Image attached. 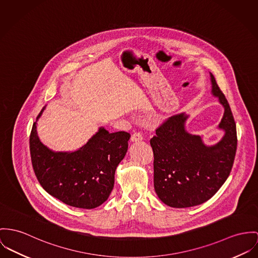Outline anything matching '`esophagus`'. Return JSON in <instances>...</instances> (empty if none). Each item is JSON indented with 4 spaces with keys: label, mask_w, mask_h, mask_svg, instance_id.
Returning <instances> with one entry per match:
<instances>
[{
    "label": "esophagus",
    "mask_w": 258,
    "mask_h": 258,
    "mask_svg": "<svg viewBox=\"0 0 258 258\" xmlns=\"http://www.w3.org/2000/svg\"><path fill=\"white\" fill-rule=\"evenodd\" d=\"M142 135L140 133H135L133 136H132V141H140L142 140Z\"/></svg>",
    "instance_id": "esophagus-1"
}]
</instances>
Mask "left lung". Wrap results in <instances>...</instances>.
<instances>
[{"instance_id":"obj_1","label":"left lung","mask_w":258,"mask_h":258,"mask_svg":"<svg viewBox=\"0 0 258 258\" xmlns=\"http://www.w3.org/2000/svg\"><path fill=\"white\" fill-rule=\"evenodd\" d=\"M212 94L224 107L218 127L225 132L217 144L207 146L201 137L185 131L184 113L165 120L150 139L154 154V188L159 199L174 208L199 205L211 199L229 177L237 151V128L230 105L210 73Z\"/></svg>"}]
</instances>
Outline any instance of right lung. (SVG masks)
I'll use <instances>...</instances> for the list:
<instances>
[{"mask_svg": "<svg viewBox=\"0 0 258 258\" xmlns=\"http://www.w3.org/2000/svg\"><path fill=\"white\" fill-rule=\"evenodd\" d=\"M45 107L41 110L37 119ZM32 125L29 147L32 167L41 186L52 197L77 208L92 209L104 203L111 194L115 172L123 159L131 135L110 134L104 127L80 149L55 152L45 146Z\"/></svg>", "mask_w": 258, "mask_h": 258, "instance_id": "1", "label": "right lung"}]
</instances>
